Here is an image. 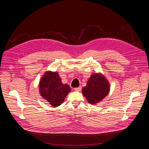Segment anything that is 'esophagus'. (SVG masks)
<instances>
[{
	"mask_svg": "<svg viewBox=\"0 0 149 149\" xmlns=\"http://www.w3.org/2000/svg\"><path fill=\"white\" fill-rule=\"evenodd\" d=\"M74 90H75V91H81V87L75 88Z\"/></svg>",
	"mask_w": 149,
	"mask_h": 149,
	"instance_id": "34e87169",
	"label": "esophagus"
}]
</instances>
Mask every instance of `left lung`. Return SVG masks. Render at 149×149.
<instances>
[{
  "label": "left lung",
  "instance_id": "8db88e82",
  "mask_svg": "<svg viewBox=\"0 0 149 149\" xmlns=\"http://www.w3.org/2000/svg\"><path fill=\"white\" fill-rule=\"evenodd\" d=\"M82 91L90 104H96L102 100L109 93V84L102 75L93 74Z\"/></svg>",
  "mask_w": 149,
  "mask_h": 149
}]
</instances>
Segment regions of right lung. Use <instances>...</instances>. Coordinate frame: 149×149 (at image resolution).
Here are the masks:
<instances>
[{
	"instance_id": "obj_1",
	"label": "right lung",
	"mask_w": 149,
	"mask_h": 149,
	"mask_svg": "<svg viewBox=\"0 0 149 149\" xmlns=\"http://www.w3.org/2000/svg\"><path fill=\"white\" fill-rule=\"evenodd\" d=\"M39 86L41 96L53 107L61 105L71 91L68 85L62 83L56 72H47L40 80Z\"/></svg>"
}]
</instances>
